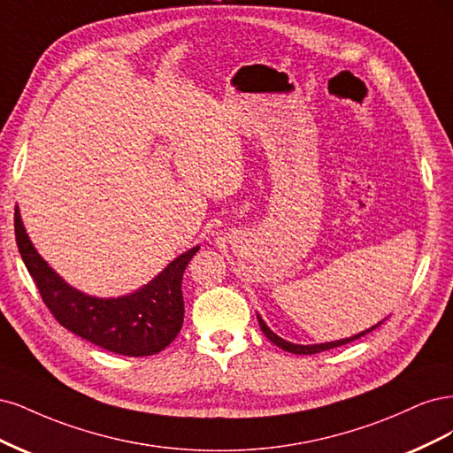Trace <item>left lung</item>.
Returning a JSON list of instances; mask_svg holds the SVG:
<instances>
[{
	"instance_id": "1",
	"label": "left lung",
	"mask_w": 453,
	"mask_h": 453,
	"mask_svg": "<svg viewBox=\"0 0 453 453\" xmlns=\"http://www.w3.org/2000/svg\"><path fill=\"white\" fill-rule=\"evenodd\" d=\"M257 322H259V327H261V331H264V334H265V337H267L271 342H274V344L279 346V348L286 349V352H291V354H299V356H311V354H318V352H324V349H331V348H337V346L348 344V342H352V341H357L359 337H363V334L371 333L372 329H376L378 326L382 324V322H380V324H376L374 327H371V329H367V331H361V333L354 334V337H349V339H342V341H333V342H324V344H306V346H303V344H294V342H288V341L280 339L279 334L273 333V331H271V329L265 326V322H264V319H261V316H257Z\"/></svg>"
}]
</instances>
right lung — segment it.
Instances as JSON below:
<instances>
[{
    "mask_svg": "<svg viewBox=\"0 0 453 453\" xmlns=\"http://www.w3.org/2000/svg\"><path fill=\"white\" fill-rule=\"evenodd\" d=\"M19 252L52 316L71 333L109 352L141 357L162 352L180 333L184 322L182 274L199 246L192 248L135 294L101 299L86 296L56 274L34 248L14 209Z\"/></svg>",
    "mask_w": 453,
    "mask_h": 453,
    "instance_id": "right-lung-1",
    "label": "right lung"
}]
</instances>
